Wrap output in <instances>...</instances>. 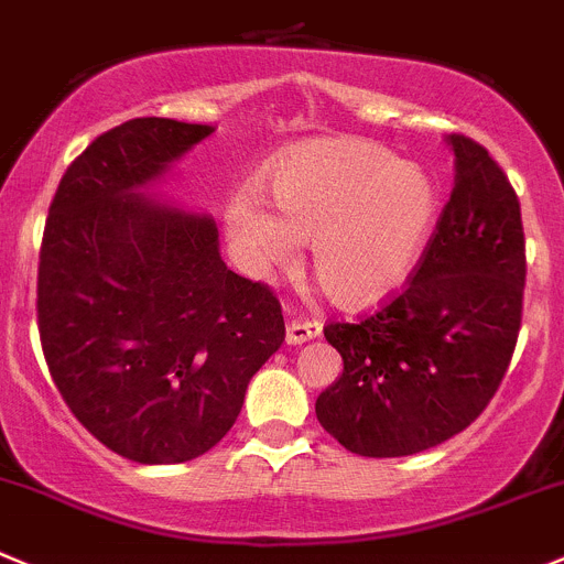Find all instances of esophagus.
Here are the masks:
<instances>
[{
    "label": "esophagus",
    "mask_w": 564,
    "mask_h": 564,
    "mask_svg": "<svg viewBox=\"0 0 564 564\" xmlns=\"http://www.w3.org/2000/svg\"><path fill=\"white\" fill-rule=\"evenodd\" d=\"M316 336H322V322H316V319H292L289 322V327H286V341L289 344H294V347H297V344H305V341H311V338H316Z\"/></svg>",
    "instance_id": "34e87169"
}]
</instances>
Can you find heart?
Here are the masks:
<instances>
[{"label": "heart", "instance_id": "obj_1", "mask_svg": "<svg viewBox=\"0 0 564 564\" xmlns=\"http://www.w3.org/2000/svg\"><path fill=\"white\" fill-rule=\"evenodd\" d=\"M270 195L275 212L250 187L228 200L239 264L259 275L292 261L294 239H308L316 283L347 311L375 308L410 281L441 209L424 167L352 137L289 151L272 165Z\"/></svg>", "mask_w": 564, "mask_h": 564}]
</instances>
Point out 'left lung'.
Masks as SVG:
<instances>
[{"label": "left lung", "instance_id": "1", "mask_svg": "<svg viewBox=\"0 0 564 564\" xmlns=\"http://www.w3.org/2000/svg\"><path fill=\"white\" fill-rule=\"evenodd\" d=\"M455 187L402 292L325 338L344 371L316 419L364 457L433 449L479 419L518 344L527 283L521 200L485 145L449 134Z\"/></svg>", "mask_w": 564, "mask_h": 564}]
</instances>
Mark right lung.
Masks as SVG:
<instances>
[{"instance_id": "add662e5", "label": "right lung", "mask_w": 564, "mask_h": 564, "mask_svg": "<svg viewBox=\"0 0 564 564\" xmlns=\"http://www.w3.org/2000/svg\"><path fill=\"white\" fill-rule=\"evenodd\" d=\"M212 126L131 118L68 165L37 264V333L59 397L115 455L187 463L226 438L286 338L267 283L220 259L215 220L137 193Z\"/></svg>"}]
</instances>
